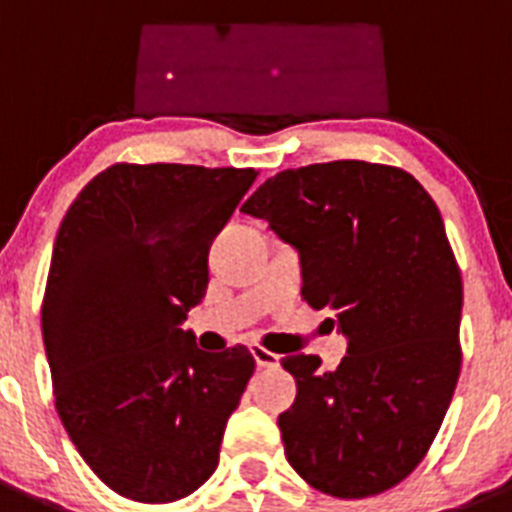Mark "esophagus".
I'll return each mask as SVG.
<instances>
[{"label": "esophagus", "instance_id": "obj_1", "mask_svg": "<svg viewBox=\"0 0 512 512\" xmlns=\"http://www.w3.org/2000/svg\"><path fill=\"white\" fill-rule=\"evenodd\" d=\"M251 354H253V359H256V366H261V369H271V366H279V356L274 354V351H269V348L261 346V343H253Z\"/></svg>", "mask_w": 512, "mask_h": 512}]
</instances>
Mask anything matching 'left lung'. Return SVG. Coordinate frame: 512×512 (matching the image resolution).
I'll return each mask as SVG.
<instances>
[{
    "mask_svg": "<svg viewBox=\"0 0 512 512\" xmlns=\"http://www.w3.org/2000/svg\"><path fill=\"white\" fill-rule=\"evenodd\" d=\"M302 259V297L336 312L338 369L287 356L295 405L284 454L307 485L341 500L408 477L443 423L461 369V271L431 194L408 171L330 161L279 171L243 202Z\"/></svg>",
    "mask_w": 512,
    "mask_h": 512,
    "instance_id": "left-lung-1",
    "label": "left lung"
}]
</instances>
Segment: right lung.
I'll return each instance as SVG.
<instances>
[{
	"instance_id": "right-lung-1",
	"label": "right lung",
	"mask_w": 512,
	"mask_h": 512,
	"mask_svg": "<svg viewBox=\"0 0 512 512\" xmlns=\"http://www.w3.org/2000/svg\"><path fill=\"white\" fill-rule=\"evenodd\" d=\"M253 169L115 164L58 228L43 343L63 428L117 495L174 503L215 472L256 361L207 354L182 328L207 292V253Z\"/></svg>"
}]
</instances>
